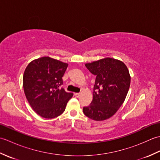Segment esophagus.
Segmentation results:
<instances>
[{"instance_id":"1","label":"esophagus","mask_w":160,"mask_h":160,"mask_svg":"<svg viewBox=\"0 0 160 160\" xmlns=\"http://www.w3.org/2000/svg\"><path fill=\"white\" fill-rule=\"evenodd\" d=\"M74 96H76V98H79V97L80 96V93H74Z\"/></svg>"}]
</instances>
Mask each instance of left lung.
I'll return each instance as SVG.
<instances>
[{
  "instance_id": "1",
  "label": "left lung",
  "mask_w": 160,
  "mask_h": 160,
  "mask_svg": "<svg viewBox=\"0 0 160 160\" xmlns=\"http://www.w3.org/2000/svg\"><path fill=\"white\" fill-rule=\"evenodd\" d=\"M85 66L96 78L93 100L83 108V112L91 120H105L113 116L124 102L130 87V73L122 61L112 58L86 63Z\"/></svg>"
}]
</instances>
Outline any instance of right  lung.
Instances as JSON below:
<instances>
[{
  "instance_id": "add662e5",
  "label": "right lung",
  "mask_w": 160,
  "mask_h": 160,
  "mask_svg": "<svg viewBox=\"0 0 160 160\" xmlns=\"http://www.w3.org/2000/svg\"><path fill=\"white\" fill-rule=\"evenodd\" d=\"M68 64L45 56L29 62L23 74L27 100L36 113L44 118L59 116L73 96L63 88L62 76Z\"/></svg>"
}]
</instances>
